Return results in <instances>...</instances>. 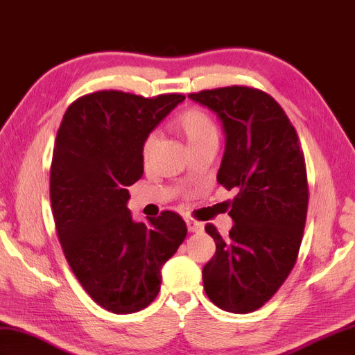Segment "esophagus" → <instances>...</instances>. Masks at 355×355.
<instances>
[{"label": "esophagus", "instance_id": "1", "mask_svg": "<svg viewBox=\"0 0 355 355\" xmlns=\"http://www.w3.org/2000/svg\"><path fill=\"white\" fill-rule=\"evenodd\" d=\"M186 225H187V230L191 233H200L202 232V224H200V222H193L191 219L186 220Z\"/></svg>", "mask_w": 355, "mask_h": 355}]
</instances>
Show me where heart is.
I'll return each mask as SVG.
<instances>
[{
  "instance_id": "1",
  "label": "heart",
  "mask_w": 355,
  "mask_h": 355,
  "mask_svg": "<svg viewBox=\"0 0 355 355\" xmlns=\"http://www.w3.org/2000/svg\"><path fill=\"white\" fill-rule=\"evenodd\" d=\"M172 130L178 133L181 137L186 140L191 150H196L211 142H218L219 131L215 121L211 119L207 112L198 107H191L184 112H181L178 116L171 123ZM159 137L155 133L146 135L142 142V159L148 162L157 146Z\"/></svg>"
}]
</instances>
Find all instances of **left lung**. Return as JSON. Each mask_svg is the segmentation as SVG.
Here are the masks:
<instances>
[{
  "label": "left lung",
  "instance_id": "obj_1",
  "mask_svg": "<svg viewBox=\"0 0 355 355\" xmlns=\"http://www.w3.org/2000/svg\"><path fill=\"white\" fill-rule=\"evenodd\" d=\"M218 113L227 135L218 183L237 191L222 239L205 225L216 252L202 268L210 301L230 313L259 310L293 269L306 227L309 183L296 130L269 94L227 86L189 94Z\"/></svg>",
  "mask_w": 355,
  "mask_h": 355
}]
</instances>
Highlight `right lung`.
Instances as JSON below:
<instances>
[{"label":"right lung","mask_w":355,"mask_h":355,"mask_svg":"<svg viewBox=\"0 0 355 355\" xmlns=\"http://www.w3.org/2000/svg\"><path fill=\"white\" fill-rule=\"evenodd\" d=\"M183 100L98 90L77 98L57 130L49 169L57 236L81 287L116 315L155 300L160 269L187 234L174 211L137 224L127 207V187L144 174V139Z\"/></svg>","instance_id":"obj_1"}]
</instances>
